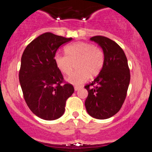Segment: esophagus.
Wrapping results in <instances>:
<instances>
[{
    "label": "esophagus",
    "instance_id": "1",
    "mask_svg": "<svg viewBox=\"0 0 152 152\" xmlns=\"http://www.w3.org/2000/svg\"><path fill=\"white\" fill-rule=\"evenodd\" d=\"M80 88H81V86H74V90H75V91L79 90Z\"/></svg>",
    "mask_w": 152,
    "mask_h": 152
}]
</instances>
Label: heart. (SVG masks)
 Returning a JSON list of instances; mask_svg holds the SVG:
<instances>
[{"mask_svg":"<svg viewBox=\"0 0 152 152\" xmlns=\"http://www.w3.org/2000/svg\"><path fill=\"white\" fill-rule=\"evenodd\" d=\"M66 56L57 54L55 62L61 73L69 75L76 64L77 71L67 78L69 83L80 85L91 76H96L104 65V53L100 48L86 42H78L67 47Z\"/></svg>","mask_w":152,"mask_h":152,"instance_id":"heart-1","label":"heart"}]
</instances>
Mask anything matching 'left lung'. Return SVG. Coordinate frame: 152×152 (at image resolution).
I'll use <instances>...</instances> for the list:
<instances>
[{"instance_id":"1","label":"left lung","mask_w":152,"mask_h":152,"mask_svg":"<svg viewBox=\"0 0 152 152\" xmlns=\"http://www.w3.org/2000/svg\"><path fill=\"white\" fill-rule=\"evenodd\" d=\"M91 41L104 52V65L96 78L85 86L88 97L85 106L88 114L97 119H106L119 111L124 102L130 82V71L122 48L115 41L102 36Z\"/></svg>"}]
</instances>
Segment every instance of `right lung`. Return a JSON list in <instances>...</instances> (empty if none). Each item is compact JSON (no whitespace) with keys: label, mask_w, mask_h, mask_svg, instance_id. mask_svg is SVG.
Here are the masks:
<instances>
[{"label":"right lung","mask_w":152,"mask_h":152,"mask_svg":"<svg viewBox=\"0 0 152 152\" xmlns=\"http://www.w3.org/2000/svg\"><path fill=\"white\" fill-rule=\"evenodd\" d=\"M72 38L45 33L26 46L21 57L19 81L23 97L31 111L44 120L60 118L74 86L64 83L55 62L57 50Z\"/></svg>","instance_id":"right-lung-1"}]
</instances>
